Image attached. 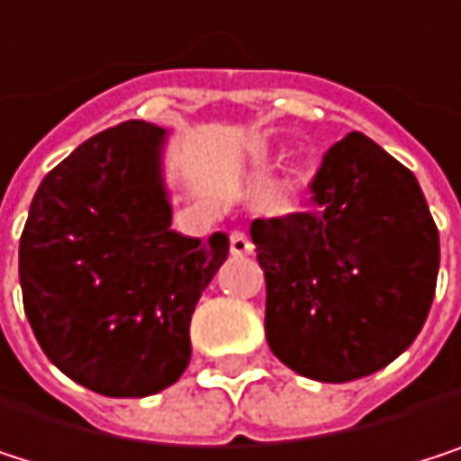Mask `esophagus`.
I'll use <instances>...</instances> for the list:
<instances>
[{"mask_svg":"<svg viewBox=\"0 0 461 461\" xmlns=\"http://www.w3.org/2000/svg\"><path fill=\"white\" fill-rule=\"evenodd\" d=\"M229 251H232V257H251L254 243L246 232H232L229 235Z\"/></svg>","mask_w":461,"mask_h":461,"instance_id":"34e87169","label":"esophagus"}]
</instances>
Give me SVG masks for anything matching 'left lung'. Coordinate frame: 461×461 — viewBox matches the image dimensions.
I'll return each mask as SVG.
<instances>
[{
    "mask_svg": "<svg viewBox=\"0 0 461 461\" xmlns=\"http://www.w3.org/2000/svg\"><path fill=\"white\" fill-rule=\"evenodd\" d=\"M316 210L257 218L265 330L294 373L346 384L394 362L421 332L440 240L419 180L362 131L335 142L311 180Z\"/></svg>",
    "mask_w": 461,
    "mask_h": 461,
    "instance_id": "1",
    "label": "left lung"
}]
</instances>
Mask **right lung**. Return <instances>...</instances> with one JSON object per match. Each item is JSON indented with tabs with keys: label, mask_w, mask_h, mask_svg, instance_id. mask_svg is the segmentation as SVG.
Returning <instances> with one entry per match:
<instances>
[{
	"label": "right lung",
	"mask_w": 461,
	"mask_h": 461,
	"mask_svg": "<svg viewBox=\"0 0 461 461\" xmlns=\"http://www.w3.org/2000/svg\"><path fill=\"white\" fill-rule=\"evenodd\" d=\"M167 131L126 121L53 167L18 249L23 311L45 357L104 397H148L191 359V313L229 238L172 232L161 177Z\"/></svg>",
	"instance_id": "add662e5"
}]
</instances>
